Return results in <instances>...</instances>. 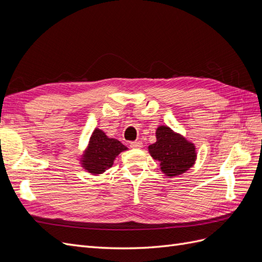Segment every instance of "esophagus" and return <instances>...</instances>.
Instances as JSON below:
<instances>
[{
  "label": "esophagus",
  "mask_w": 262,
  "mask_h": 262,
  "mask_svg": "<svg viewBox=\"0 0 262 262\" xmlns=\"http://www.w3.org/2000/svg\"><path fill=\"white\" fill-rule=\"evenodd\" d=\"M130 146H131L132 148H141L142 146H143V143H142L141 141L131 142V143H130Z\"/></svg>",
  "instance_id": "34e87169"
}]
</instances>
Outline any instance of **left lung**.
<instances>
[{"instance_id":"1","label":"left lung","mask_w":262,"mask_h":262,"mask_svg":"<svg viewBox=\"0 0 262 262\" xmlns=\"http://www.w3.org/2000/svg\"><path fill=\"white\" fill-rule=\"evenodd\" d=\"M155 134L156 142L147 147L148 153L160 162L165 176L176 177L192 167L196 161V150L192 142L167 125L158 126Z\"/></svg>"}]
</instances>
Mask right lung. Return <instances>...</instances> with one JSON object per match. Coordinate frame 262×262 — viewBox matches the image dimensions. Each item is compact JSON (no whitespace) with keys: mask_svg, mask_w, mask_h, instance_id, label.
Segmentation results:
<instances>
[{"mask_svg":"<svg viewBox=\"0 0 262 262\" xmlns=\"http://www.w3.org/2000/svg\"><path fill=\"white\" fill-rule=\"evenodd\" d=\"M128 147L117 139L109 138L106 133L96 128L90 138L80 158L81 167L91 175L98 176L113 167L116 157Z\"/></svg>","mask_w":262,"mask_h":262,"instance_id":"1","label":"right lung"}]
</instances>
